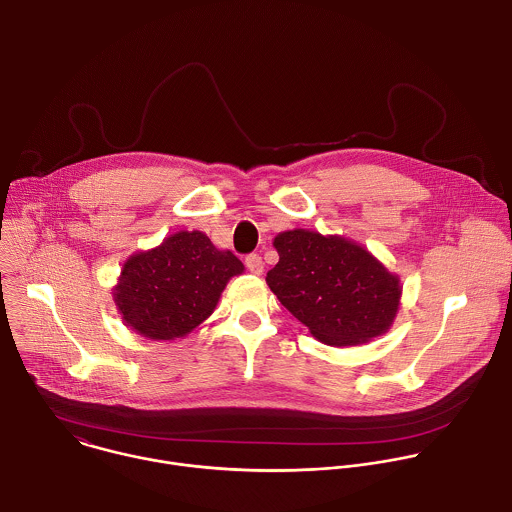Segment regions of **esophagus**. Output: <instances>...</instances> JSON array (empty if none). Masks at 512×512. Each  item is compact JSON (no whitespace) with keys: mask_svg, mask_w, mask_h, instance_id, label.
<instances>
[{"mask_svg":"<svg viewBox=\"0 0 512 512\" xmlns=\"http://www.w3.org/2000/svg\"><path fill=\"white\" fill-rule=\"evenodd\" d=\"M245 265H247V269H249L253 275H263V271H265V263H263V259H261L259 255H249V257L245 259Z\"/></svg>","mask_w":512,"mask_h":512,"instance_id":"esophagus-1","label":"esophagus"}]
</instances>
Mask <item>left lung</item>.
<instances>
[{
	"instance_id": "left-lung-1",
	"label": "left lung",
	"mask_w": 512,
	"mask_h": 512,
	"mask_svg": "<svg viewBox=\"0 0 512 512\" xmlns=\"http://www.w3.org/2000/svg\"><path fill=\"white\" fill-rule=\"evenodd\" d=\"M273 247L279 263L267 273V285L317 341L353 347L391 329L403 285L363 245L291 229L279 233Z\"/></svg>"
}]
</instances>
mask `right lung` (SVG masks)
I'll return each mask as SVG.
<instances>
[{
    "instance_id": "add662e5",
    "label": "right lung",
    "mask_w": 512,
    "mask_h": 512,
    "mask_svg": "<svg viewBox=\"0 0 512 512\" xmlns=\"http://www.w3.org/2000/svg\"><path fill=\"white\" fill-rule=\"evenodd\" d=\"M245 271L201 231H177L123 263L113 301L123 323L151 341L189 335L215 311L229 279Z\"/></svg>"
}]
</instances>
